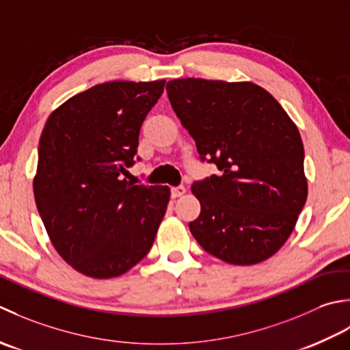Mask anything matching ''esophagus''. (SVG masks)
<instances>
[{
    "mask_svg": "<svg viewBox=\"0 0 350 350\" xmlns=\"http://www.w3.org/2000/svg\"><path fill=\"white\" fill-rule=\"evenodd\" d=\"M185 193V187L184 185H176V187H172L170 189V195H172V198H180Z\"/></svg>",
    "mask_w": 350,
    "mask_h": 350,
    "instance_id": "obj_1",
    "label": "esophagus"
}]
</instances>
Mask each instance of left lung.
Wrapping results in <instances>:
<instances>
[{"label": "left lung", "instance_id": "left-lung-1", "mask_svg": "<svg viewBox=\"0 0 350 350\" xmlns=\"http://www.w3.org/2000/svg\"><path fill=\"white\" fill-rule=\"evenodd\" d=\"M166 90L201 161L220 170L191 185L201 215L190 232L230 265L267 260L290 237L306 201L297 126L254 83L183 78Z\"/></svg>", "mask_w": 350, "mask_h": 350}]
</instances>
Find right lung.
Segmentation results:
<instances>
[{
    "label": "right lung",
    "mask_w": 350,
    "mask_h": 350,
    "mask_svg": "<svg viewBox=\"0 0 350 350\" xmlns=\"http://www.w3.org/2000/svg\"><path fill=\"white\" fill-rule=\"evenodd\" d=\"M166 81H111L72 96L48 118L33 189L55 251L98 280L125 273L151 249L167 185L122 178L137 157L140 128Z\"/></svg>",
    "instance_id": "add662e5"
}]
</instances>
